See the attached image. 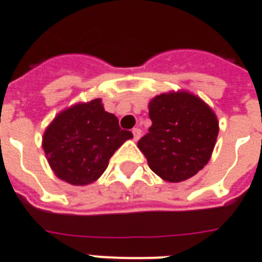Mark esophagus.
<instances>
[{
    "label": "esophagus",
    "instance_id": "esophagus-1",
    "mask_svg": "<svg viewBox=\"0 0 262 262\" xmlns=\"http://www.w3.org/2000/svg\"><path fill=\"white\" fill-rule=\"evenodd\" d=\"M132 133H133V139L137 141V140L140 139V136H141V130H140L139 127H135L133 130H132Z\"/></svg>",
    "mask_w": 262,
    "mask_h": 262
}]
</instances>
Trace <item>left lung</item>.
I'll return each mask as SVG.
<instances>
[{
	"mask_svg": "<svg viewBox=\"0 0 262 262\" xmlns=\"http://www.w3.org/2000/svg\"><path fill=\"white\" fill-rule=\"evenodd\" d=\"M148 115L152 125L137 147L155 174L180 183L206 166L220 127L201 97L187 91L161 93L149 101Z\"/></svg>",
	"mask_w": 262,
	"mask_h": 262,
	"instance_id": "1",
	"label": "left lung"
}]
</instances>
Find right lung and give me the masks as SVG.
Instances as JSON below:
<instances>
[{"instance_id":"1","label":"right lung","mask_w":262,"mask_h":262,"mask_svg":"<svg viewBox=\"0 0 262 262\" xmlns=\"http://www.w3.org/2000/svg\"><path fill=\"white\" fill-rule=\"evenodd\" d=\"M101 99L77 103L60 111L42 136L48 163L60 180L73 185L95 183L121 145L132 139Z\"/></svg>"}]
</instances>
